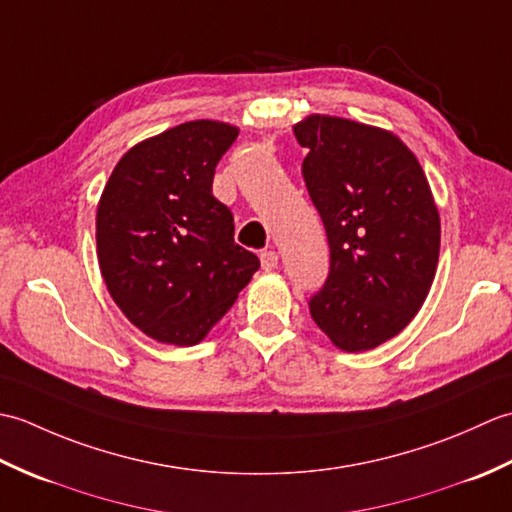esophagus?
Wrapping results in <instances>:
<instances>
[{
  "label": "esophagus",
  "mask_w": 512,
  "mask_h": 512,
  "mask_svg": "<svg viewBox=\"0 0 512 512\" xmlns=\"http://www.w3.org/2000/svg\"><path fill=\"white\" fill-rule=\"evenodd\" d=\"M259 259H262V268L266 270V273L275 270L277 264H279V255L275 253V250H264V253L259 255Z\"/></svg>",
  "instance_id": "34e87169"
}]
</instances>
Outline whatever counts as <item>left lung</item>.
<instances>
[{
    "label": "left lung",
    "instance_id": "1",
    "mask_svg": "<svg viewBox=\"0 0 512 512\" xmlns=\"http://www.w3.org/2000/svg\"><path fill=\"white\" fill-rule=\"evenodd\" d=\"M303 180L330 244L310 314L343 352L374 350L409 325L440 255V213L413 151L387 129L310 114L295 127Z\"/></svg>",
    "mask_w": 512,
    "mask_h": 512
}]
</instances>
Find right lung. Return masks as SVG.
Segmentation results:
<instances>
[{
	"label": "right lung",
	"instance_id": "obj_1",
	"mask_svg": "<svg viewBox=\"0 0 512 512\" xmlns=\"http://www.w3.org/2000/svg\"><path fill=\"white\" fill-rule=\"evenodd\" d=\"M237 134L220 121L171 127L129 149L103 189L101 275L125 317L158 343H200L259 268L213 195L215 167Z\"/></svg>",
	"mask_w": 512,
	"mask_h": 512
}]
</instances>
